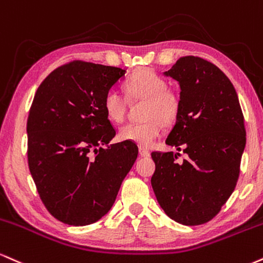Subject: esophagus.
Here are the masks:
<instances>
[{
  "mask_svg": "<svg viewBox=\"0 0 263 263\" xmlns=\"http://www.w3.org/2000/svg\"><path fill=\"white\" fill-rule=\"evenodd\" d=\"M139 155L141 157H149L150 156V151L145 150V149H139Z\"/></svg>",
  "mask_w": 263,
  "mask_h": 263,
  "instance_id": "esophagus-1",
  "label": "esophagus"
}]
</instances>
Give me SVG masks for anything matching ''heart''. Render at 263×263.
I'll return each mask as SVG.
<instances>
[{"mask_svg":"<svg viewBox=\"0 0 263 263\" xmlns=\"http://www.w3.org/2000/svg\"><path fill=\"white\" fill-rule=\"evenodd\" d=\"M126 95L130 100H144L141 123H129L119 129L118 138L140 147H151L162 135L165 124H171L180 112V98L167 88V81L150 69H140L126 80ZM106 116L114 123L123 122L126 98L116 88L108 89L103 97Z\"/></svg>","mask_w":263,"mask_h":263,"instance_id":"1","label":"heart"}]
</instances>
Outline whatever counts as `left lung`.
<instances>
[{
	"mask_svg": "<svg viewBox=\"0 0 263 263\" xmlns=\"http://www.w3.org/2000/svg\"><path fill=\"white\" fill-rule=\"evenodd\" d=\"M180 85V112L166 144L183 147L151 154V186L170 218L183 225L208 223L220 212L236 186L246 144L237 93L227 75L202 58L178 59L163 72Z\"/></svg>",
	"mask_w": 263,
	"mask_h": 263,
	"instance_id": "1",
	"label": "left lung"
}]
</instances>
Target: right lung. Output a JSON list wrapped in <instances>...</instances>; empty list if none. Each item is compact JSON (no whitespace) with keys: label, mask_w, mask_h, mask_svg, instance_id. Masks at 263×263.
Masks as SVG:
<instances>
[{"label":"right lung","mask_w":263,"mask_h":263,"mask_svg":"<svg viewBox=\"0 0 263 263\" xmlns=\"http://www.w3.org/2000/svg\"><path fill=\"white\" fill-rule=\"evenodd\" d=\"M124 75L119 67L72 61L52 71L34 96L28 165L45 208L65 224L83 227L106 215L137 160L130 141L108 145L116 130L103 97Z\"/></svg>","instance_id":"obj_1"}]
</instances>
